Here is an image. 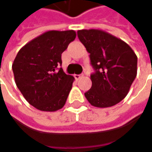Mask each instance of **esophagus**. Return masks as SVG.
Listing matches in <instances>:
<instances>
[{"label":"esophagus","mask_w":152,"mask_h":152,"mask_svg":"<svg viewBox=\"0 0 152 152\" xmlns=\"http://www.w3.org/2000/svg\"><path fill=\"white\" fill-rule=\"evenodd\" d=\"M75 78H76V80H79L80 78H82V77H83V75H75Z\"/></svg>","instance_id":"34e87169"}]
</instances>
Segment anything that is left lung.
Segmentation results:
<instances>
[{
    "instance_id": "obj_1",
    "label": "left lung",
    "mask_w": 152,
    "mask_h": 152,
    "mask_svg": "<svg viewBox=\"0 0 152 152\" xmlns=\"http://www.w3.org/2000/svg\"><path fill=\"white\" fill-rule=\"evenodd\" d=\"M77 36L94 70L85 97L96 107L116 105L128 94L137 76L136 54L126 42L102 30H79Z\"/></svg>"
}]
</instances>
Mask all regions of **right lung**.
Listing matches in <instances>:
<instances>
[{
  "label": "right lung",
  "instance_id": "obj_1",
  "mask_svg": "<svg viewBox=\"0 0 152 152\" xmlns=\"http://www.w3.org/2000/svg\"><path fill=\"white\" fill-rule=\"evenodd\" d=\"M76 31H49L19 50L13 64L15 83L25 99L41 111L54 112L66 102L74 77L62 68V53Z\"/></svg>",
  "mask_w": 152,
  "mask_h": 152
}]
</instances>
